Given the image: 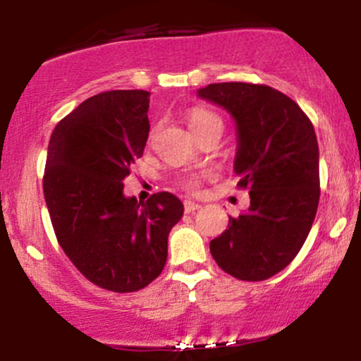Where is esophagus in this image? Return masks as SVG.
Listing matches in <instances>:
<instances>
[{"mask_svg":"<svg viewBox=\"0 0 361 361\" xmlns=\"http://www.w3.org/2000/svg\"><path fill=\"white\" fill-rule=\"evenodd\" d=\"M183 207H185V214H193V212H195V210H198V209H200V207H202V205L195 204V202L185 200V204H183Z\"/></svg>","mask_w":361,"mask_h":361,"instance_id":"1","label":"esophagus"}]
</instances>
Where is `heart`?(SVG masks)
<instances>
[{"mask_svg":"<svg viewBox=\"0 0 361 361\" xmlns=\"http://www.w3.org/2000/svg\"><path fill=\"white\" fill-rule=\"evenodd\" d=\"M188 127L192 128V132L197 135V139H200L202 135L207 134V132L214 130V128H221L222 130V118L219 117L217 114L212 110L207 109H192L188 111ZM210 173H188V175H181L176 178L175 185L178 188H181L186 193H198L202 188V180L204 178H209Z\"/></svg>","mask_w":361,"mask_h":361,"instance_id":"obj_1","label":"heart"}]
</instances>
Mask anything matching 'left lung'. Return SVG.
<instances>
[{"instance_id": "left-lung-1", "label": "left lung", "mask_w": 361, "mask_h": 361, "mask_svg": "<svg viewBox=\"0 0 361 361\" xmlns=\"http://www.w3.org/2000/svg\"><path fill=\"white\" fill-rule=\"evenodd\" d=\"M198 97L217 103L238 123V186L251 207L229 217L210 241L215 263L234 279L261 281L283 270L304 246L316 219L319 146L310 118L292 98L267 85L215 82Z\"/></svg>"}]
</instances>
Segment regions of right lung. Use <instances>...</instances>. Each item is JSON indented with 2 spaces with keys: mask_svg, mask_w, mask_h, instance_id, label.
Returning a JSON list of instances; mask_svg holds the SVG:
<instances>
[{
  "mask_svg": "<svg viewBox=\"0 0 361 361\" xmlns=\"http://www.w3.org/2000/svg\"><path fill=\"white\" fill-rule=\"evenodd\" d=\"M149 91H103L54 128L44 197L57 243L85 279L117 293L137 292L163 271L168 235L183 215L173 193L137 204L122 181L142 157Z\"/></svg>",
  "mask_w": 361,
  "mask_h": 361,
  "instance_id": "obj_1",
  "label": "right lung"
}]
</instances>
